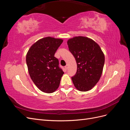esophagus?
<instances>
[{"label":"esophagus","instance_id":"1","mask_svg":"<svg viewBox=\"0 0 130 130\" xmlns=\"http://www.w3.org/2000/svg\"><path fill=\"white\" fill-rule=\"evenodd\" d=\"M68 64H67V65L65 66L66 69H68Z\"/></svg>","mask_w":130,"mask_h":130}]
</instances>
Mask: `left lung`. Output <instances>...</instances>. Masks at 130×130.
<instances>
[{"instance_id": "1", "label": "left lung", "mask_w": 130, "mask_h": 130, "mask_svg": "<svg viewBox=\"0 0 130 130\" xmlns=\"http://www.w3.org/2000/svg\"><path fill=\"white\" fill-rule=\"evenodd\" d=\"M67 44L77 63L76 73L72 77L73 84L80 91H88L98 83L103 73L104 53L95 41L84 36L70 38Z\"/></svg>"}]
</instances>
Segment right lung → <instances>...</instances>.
Returning a JSON list of instances; mask_svg holds the SVG:
<instances>
[{
	"label": "right lung",
	"mask_w": 130,
	"mask_h": 130,
	"mask_svg": "<svg viewBox=\"0 0 130 130\" xmlns=\"http://www.w3.org/2000/svg\"><path fill=\"white\" fill-rule=\"evenodd\" d=\"M63 41L52 37L43 38L31 45L26 54L30 76L43 92L53 93L60 86L64 72L59 67L58 59L54 55Z\"/></svg>",
	"instance_id": "1"
}]
</instances>
